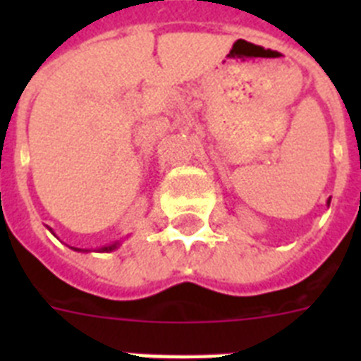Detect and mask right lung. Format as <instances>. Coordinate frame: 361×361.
Wrapping results in <instances>:
<instances>
[{
  "label": "right lung",
  "instance_id": "obj_1",
  "mask_svg": "<svg viewBox=\"0 0 361 361\" xmlns=\"http://www.w3.org/2000/svg\"><path fill=\"white\" fill-rule=\"evenodd\" d=\"M50 231H52V229H50ZM116 247H117V242H114V244H111V245H104V247L101 251H111V250H116ZM78 251H81V250H78Z\"/></svg>",
  "mask_w": 361,
  "mask_h": 361
}]
</instances>
